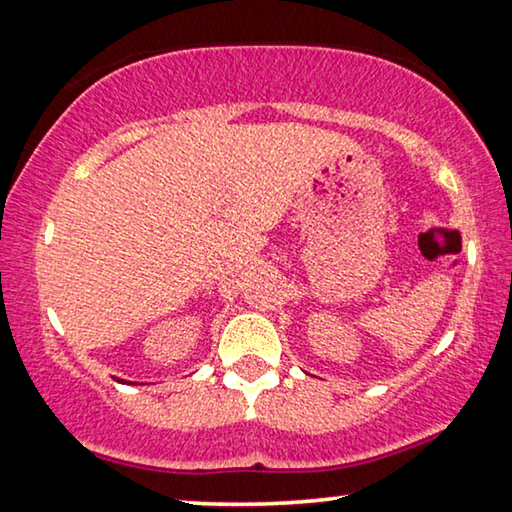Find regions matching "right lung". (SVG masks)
I'll return each instance as SVG.
<instances>
[{
  "instance_id": "obj_1",
  "label": "right lung",
  "mask_w": 512,
  "mask_h": 512,
  "mask_svg": "<svg viewBox=\"0 0 512 512\" xmlns=\"http://www.w3.org/2000/svg\"><path fill=\"white\" fill-rule=\"evenodd\" d=\"M116 380H119V377H116ZM119 382H123V380H119Z\"/></svg>"
}]
</instances>
